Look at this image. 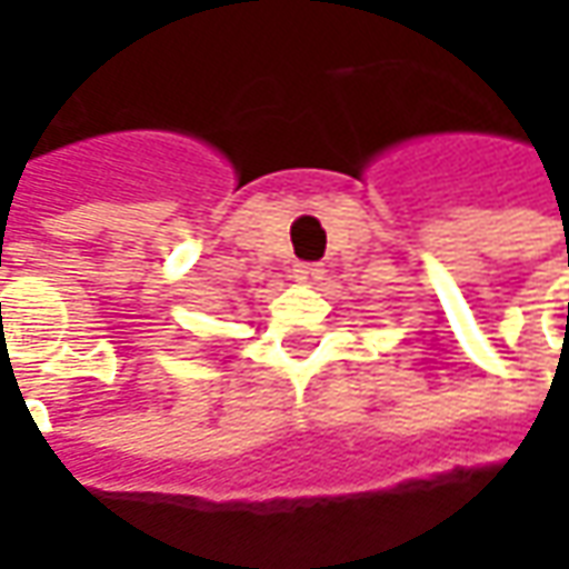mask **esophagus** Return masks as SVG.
<instances>
[{"label":"esophagus","mask_w":569,"mask_h":569,"mask_svg":"<svg viewBox=\"0 0 569 569\" xmlns=\"http://www.w3.org/2000/svg\"><path fill=\"white\" fill-rule=\"evenodd\" d=\"M326 277V268L317 264V261H298L296 268H292V280L298 286H317Z\"/></svg>","instance_id":"obj_1"}]
</instances>
